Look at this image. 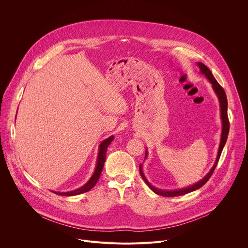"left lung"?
I'll use <instances>...</instances> for the list:
<instances>
[{
  "label": "left lung",
  "mask_w": 248,
  "mask_h": 248,
  "mask_svg": "<svg viewBox=\"0 0 248 248\" xmlns=\"http://www.w3.org/2000/svg\"><path fill=\"white\" fill-rule=\"evenodd\" d=\"M200 69H201V72L202 74L205 75V77L209 79V81L212 84V88L215 92V93L217 94L218 98H219V101H220V108H221V119H222V123H223V127H222V134H221V141H220V146H219V150H218V155H217V158H216V161L214 163V166L212 167V169L210 170V171L199 182H197L196 184L190 186V187H187V188H184V189H179V190H174V191H164V190H160V189H157V188H155L154 186H152L148 181L147 179L145 178L144 174H143V171H142V166L140 164L139 166V171H140V174L143 178V180L146 182V184L148 185V187L153 191L155 192V194L159 195V196H162V197H177V196H182V195H185V194H188V193H191L195 190H198L200 189L201 187H202L208 180L209 178L211 177V175L213 174L216 167H217V163L219 161V158H220V155H221V153H222V150L226 144V141H227V138H228V134H229V129H230V122H229V118H228V113H227V109H228V101H227V96H226V93H225V91L223 90V88L219 85V82L216 80V78L213 77L212 73L210 72V70L203 64V63H201L199 62L198 63ZM147 155V152L145 154ZM145 155V157H146Z\"/></svg>",
  "instance_id": "left-lung-1"
}]
</instances>
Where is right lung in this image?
I'll return each mask as SVG.
<instances>
[{
    "label": "right lung",
    "instance_id": "1",
    "mask_svg": "<svg viewBox=\"0 0 248 248\" xmlns=\"http://www.w3.org/2000/svg\"><path fill=\"white\" fill-rule=\"evenodd\" d=\"M114 136H110L109 138L105 139L104 141H102V143L99 146V153H98V158H97V164H96V169L94 173L93 174V176L91 177V179L88 181V183H86L84 186L71 191V192H66V193H60V192H55L56 195H60V196H76V195H79L82 193H87L89 192L91 189H93L94 187V185L97 183L100 174L102 172L103 167H104V162L106 159V152H107V148L110 145V143L113 141Z\"/></svg>",
    "mask_w": 248,
    "mask_h": 248
}]
</instances>
